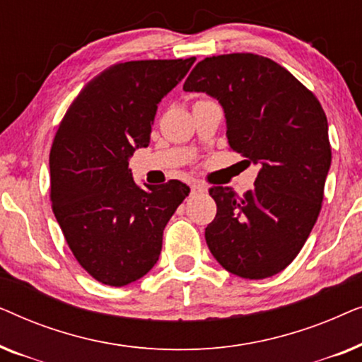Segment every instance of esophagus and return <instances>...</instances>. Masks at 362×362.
<instances>
[{
	"label": "esophagus",
	"mask_w": 362,
	"mask_h": 362,
	"mask_svg": "<svg viewBox=\"0 0 362 362\" xmlns=\"http://www.w3.org/2000/svg\"><path fill=\"white\" fill-rule=\"evenodd\" d=\"M207 187L201 182H192L191 185V194H197V192H206Z\"/></svg>",
	"instance_id": "obj_1"
}]
</instances>
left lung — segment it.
<instances>
[{"instance_id": "obj_1", "label": "left lung", "mask_w": 362, "mask_h": 362, "mask_svg": "<svg viewBox=\"0 0 362 362\" xmlns=\"http://www.w3.org/2000/svg\"><path fill=\"white\" fill-rule=\"evenodd\" d=\"M182 90L216 98L230 150L260 166L244 196L209 189L217 204L206 227L211 254L242 279L279 274L298 255L321 211L331 166L323 107L285 67L250 52L206 57Z\"/></svg>"}]
</instances>
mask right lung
Returning <instances> with one entry per match:
<instances>
[{
    "label": "right lung",
    "mask_w": 362,
    "mask_h": 362,
    "mask_svg": "<svg viewBox=\"0 0 362 362\" xmlns=\"http://www.w3.org/2000/svg\"><path fill=\"white\" fill-rule=\"evenodd\" d=\"M196 57L115 64L92 78L64 115L52 141L54 216L82 269L110 286L146 275L161 254L163 230L189 186L133 181L136 148L150 145L158 103Z\"/></svg>",
    "instance_id": "1"
}]
</instances>
